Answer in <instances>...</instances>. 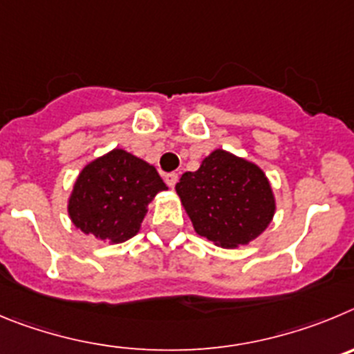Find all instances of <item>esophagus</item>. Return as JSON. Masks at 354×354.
Listing matches in <instances>:
<instances>
[{"mask_svg":"<svg viewBox=\"0 0 354 354\" xmlns=\"http://www.w3.org/2000/svg\"><path fill=\"white\" fill-rule=\"evenodd\" d=\"M164 180H165V183L169 185L171 189H173L174 185L178 183V174H176V173H167V174H165V176H164Z\"/></svg>","mask_w":354,"mask_h":354,"instance_id":"1","label":"esophagus"}]
</instances>
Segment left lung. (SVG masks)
Returning <instances> with one entry per match:
<instances>
[{
  "label": "left lung",
  "instance_id": "left-lung-1",
  "mask_svg": "<svg viewBox=\"0 0 354 354\" xmlns=\"http://www.w3.org/2000/svg\"><path fill=\"white\" fill-rule=\"evenodd\" d=\"M176 192L199 236L232 248L257 238L272 222L275 199L268 178L252 162L215 149Z\"/></svg>",
  "mask_w": 354,
  "mask_h": 354
}]
</instances>
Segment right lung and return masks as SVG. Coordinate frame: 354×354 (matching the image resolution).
<instances>
[{
  "instance_id": "1",
  "label": "right lung",
  "mask_w": 354,
  "mask_h": 354,
  "mask_svg": "<svg viewBox=\"0 0 354 354\" xmlns=\"http://www.w3.org/2000/svg\"><path fill=\"white\" fill-rule=\"evenodd\" d=\"M165 189L153 165L125 149H113L79 174L68 215L86 234L122 243L139 231L148 203Z\"/></svg>"
}]
</instances>
